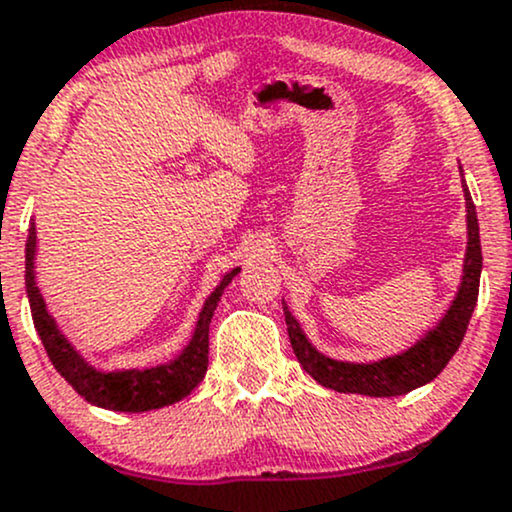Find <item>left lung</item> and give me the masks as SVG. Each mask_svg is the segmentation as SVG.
I'll return each instance as SVG.
<instances>
[{
  "mask_svg": "<svg viewBox=\"0 0 512 512\" xmlns=\"http://www.w3.org/2000/svg\"><path fill=\"white\" fill-rule=\"evenodd\" d=\"M462 172L464 170L459 167V174ZM462 187L466 204V255L462 267V282H459L457 296H454L452 306L447 308L445 316L437 320L432 328L425 330L411 347L396 352V355L372 359V362H347V359L328 357L306 338L301 323L291 316L289 306L284 301V318L286 330H289L291 350H294L301 367L320 386L340 393H362V396L372 398H391L403 396V393L430 384L447 367L449 359L454 357V352L462 345L466 325H469L471 313H474L476 299H479L481 265H484L476 206L471 201L469 187H466L464 179Z\"/></svg>",
  "mask_w": 512,
  "mask_h": 512,
  "instance_id": "1",
  "label": "left lung"
}]
</instances>
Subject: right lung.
<instances>
[{
	"label": "right lung",
	"instance_id": "1",
	"mask_svg": "<svg viewBox=\"0 0 512 512\" xmlns=\"http://www.w3.org/2000/svg\"><path fill=\"white\" fill-rule=\"evenodd\" d=\"M36 252L38 235L36 223L31 221L26 240V294L28 303H31L33 325H36L38 338L46 347L53 367L58 369L60 376L72 389L80 393L84 401L104 408V411L145 413L182 401L204 379L206 367H209V325L213 311L221 301L223 289L233 282L240 267H233L230 272L223 274L216 289L206 296L199 318H196L192 338L179 350V355L155 364V367L99 369L82 357V352L60 330L58 320L50 316L48 303L36 282Z\"/></svg>",
	"mask_w": 512,
	"mask_h": 512
}]
</instances>
